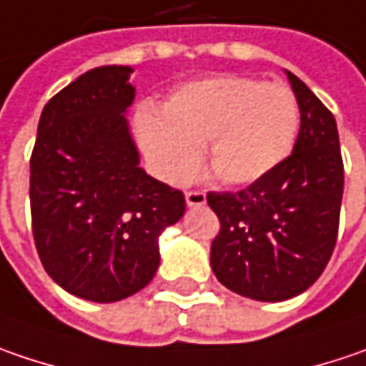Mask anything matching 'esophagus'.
Returning <instances> with one entry per match:
<instances>
[{"label": "esophagus", "instance_id": "obj_1", "mask_svg": "<svg viewBox=\"0 0 366 366\" xmlns=\"http://www.w3.org/2000/svg\"><path fill=\"white\" fill-rule=\"evenodd\" d=\"M185 202H187V206H189V208H199V206H204V204H206V193L197 192V189L187 192L185 193Z\"/></svg>", "mask_w": 366, "mask_h": 366}]
</instances>
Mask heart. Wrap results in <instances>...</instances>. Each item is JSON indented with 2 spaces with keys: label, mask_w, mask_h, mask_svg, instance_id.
<instances>
[{
  "label": "heart",
  "mask_w": 366,
  "mask_h": 366,
  "mask_svg": "<svg viewBox=\"0 0 366 366\" xmlns=\"http://www.w3.org/2000/svg\"><path fill=\"white\" fill-rule=\"evenodd\" d=\"M301 125L295 92L278 82L212 76L183 84L164 111L144 104L136 134L154 171L179 183L195 171L202 146L227 185H249L290 154Z\"/></svg>",
  "instance_id": "heart-1"
}]
</instances>
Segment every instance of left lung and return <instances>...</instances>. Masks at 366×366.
Wrapping results in <instances>:
<instances>
[{
  "label": "left lung",
  "mask_w": 366,
  "mask_h": 366,
  "mask_svg": "<svg viewBox=\"0 0 366 366\" xmlns=\"http://www.w3.org/2000/svg\"><path fill=\"white\" fill-rule=\"evenodd\" d=\"M301 109V129L282 164L237 193L210 192L220 220L210 264L218 282L255 301L305 292L330 262L338 239L344 164L330 109L286 71Z\"/></svg>",
  "instance_id": "obj_1"
}]
</instances>
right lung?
I'll return each mask as SVG.
<instances>
[{
	"label": "right lung",
	"mask_w": 366,
	"mask_h": 366,
	"mask_svg": "<svg viewBox=\"0 0 366 366\" xmlns=\"http://www.w3.org/2000/svg\"><path fill=\"white\" fill-rule=\"evenodd\" d=\"M134 69L102 65L46 102L30 156L32 234L67 292L115 302L154 278L158 237L185 212L179 189L139 169L125 113Z\"/></svg>",
	"instance_id": "right-lung-1"
}]
</instances>
